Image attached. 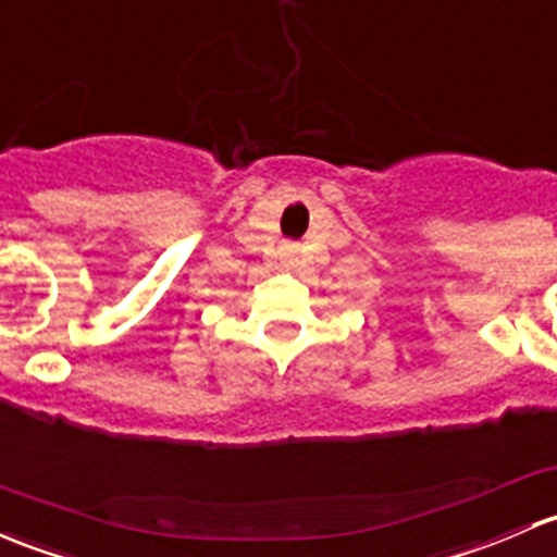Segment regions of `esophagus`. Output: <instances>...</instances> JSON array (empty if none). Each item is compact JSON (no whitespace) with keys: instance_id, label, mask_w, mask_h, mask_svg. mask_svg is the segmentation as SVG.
Masks as SVG:
<instances>
[{"instance_id":"esophagus-1","label":"esophagus","mask_w":557,"mask_h":557,"mask_svg":"<svg viewBox=\"0 0 557 557\" xmlns=\"http://www.w3.org/2000/svg\"><path fill=\"white\" fill-rule=\"evenodd\" d=\"M285 259H288V261H290V259H294V253H290V250H288V253H285Z\"/></svg>"}]
</instances>
